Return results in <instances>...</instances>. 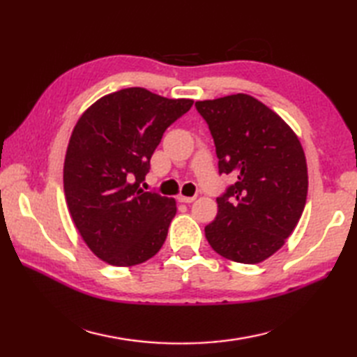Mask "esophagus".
Listing matches in <instances>:
<instances>
[{"label": "esophagus", "instance_id": "1", "mask_svg": "<svg viewBox=\"0 0 357 357\" xmlns=\"http://www.w3.org/2000/svg\"><path fill=\"white\" fill-rule=\"evenodd\" d=\"M196 199V196H184V195H179L178 196V201L179 202H184V204H190Z\"/></svg>", "mask_w": 357, "mask_h": 357}]
</instances>
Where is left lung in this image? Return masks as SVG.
<instances>
[{"label":"left lung","mask_w":357,"mask_h":357,"mask_svg":"<svg viewBox=\"0 0 357 357\" xmlns=\"http://www.w3.org/2000/svg\"><path fill=\"white\" fill-rule=\"evenodd\" d=\"M195 105L213 136L219 173L236 176L216 198L218 215L206 227V238L227 259L262 262L285 244L304 211V149L278 113L250 95Z\"/></svg>","instance_id":"8db88e82"}]
</instances>
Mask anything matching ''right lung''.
<instances>
[{
  "label": "right lung",
  "mask_w": 357,
  "mask_h": 357,
  "mask_svg": "<svg viewBox=\"0 0 357 357\" xmlns=\"http://www.w3.org/2000/svg\"><path fill=\"white\" fill-rule=\"evenodd\" d=\"M192 105L130 87L100 98L78 119L66 151L64 193L81 238L104 262L132 267L161 250L176 201L139 184L167 127Z\"/></svg>",
  "instance_id": "add662e5"
}]
</instances>
